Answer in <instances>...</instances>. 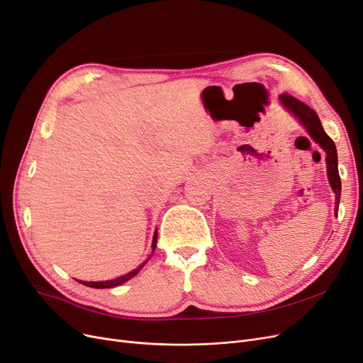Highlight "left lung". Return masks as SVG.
Listing matches in <instances>:
<instances>
[{"mask_svg": "<svg viewBox=\"0 0 363 363\" xmlns=\"http://www.w3.org/2000/svg\"><path fill=\"white\" fill-rule=\"evenodd\" d=\"M280 102L283 104L288 111H291L301 123L310 136L314 139V143H318L325 151H326V164H328V179L330 186L335 193V215H338V204L341 197V179L338 173V155L334 140L330 139L326 132L322 128V123L319 120V116L314 113L308 105L298 101L296 98L291 96L289 93L280 94Z\"/></svg>", "mask_w": 363, "mask_h": 363, "instance_id": "left-lung-1", "label": "left lung"}]
</instances>
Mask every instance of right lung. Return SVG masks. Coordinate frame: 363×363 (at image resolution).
I'll return each mask as SVG.
<instances>
[{
  "mask_svg": "<svg viewBox=\"0 0 363 363\" xmlns=\"http://www.w3.org/2000/svg\"><path fill=\"white\" fill-rule=\"evenodd\" d=\"M155 245H157V233L154 234V239H152V252H154V249H155ZM150 259V258H148ZM147 259V261H148ZM145 261V262H147ZM145 262H143L140 264L138 269H135L133 272H130L129 274H124V276H121V277H118V279H114V280H106V281H80V283H83V285H86V286H89V288H96V289H104V288H114V286H118V285H121V283H124V281H128L129 279H132L133 276H136L139 272H140V269H143V267L145 265Z\"/></svg>",
  "mask_w": 363,
  "mask_h": 363,
  "instance_id": "add662e5",
  "label": "right lung"
}]
</instances>
